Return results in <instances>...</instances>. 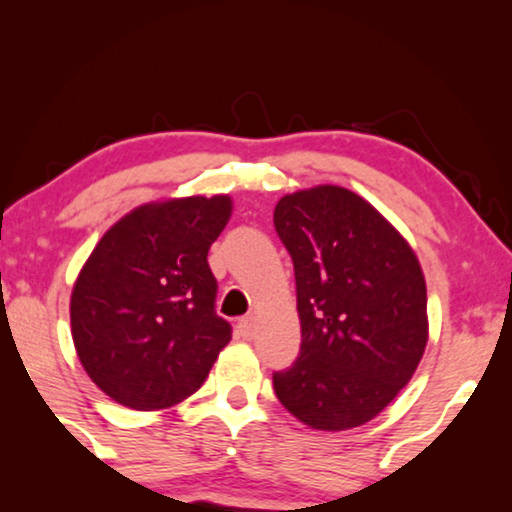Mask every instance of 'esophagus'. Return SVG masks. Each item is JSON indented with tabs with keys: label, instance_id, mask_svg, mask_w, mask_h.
I'll return each instance as SVG.
<instances>
[{
	"label": "esophagus",
	"instance_id": "obj_1",
	"mask_svg": "<svg viewBox=\"0 0 512 512\" xmlns=\"http://www.w3.org/2000/svg\"><path fill=\"white\" fill-rule=\"evenodd\" d=\"M237 328H240V335L242 338H251L254 335V328H256V317L254 314H249V317H242L240 324H237Z\"/></svg>",
	"mask_w": 512,
	"mask_h": 512
}]
</instances>
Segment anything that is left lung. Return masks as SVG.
<instances>
[{
  "mask_svg": "<svg viewBox=\"0 0 512 512\" xmlns=\"http://www.w3.org/2000/svg\"><path fill=\"white\" fill-rule=\"evenodd\" d=\"M275 230L296 272L300 354L272 375L279 403L319 431L380 415L422 361L426 282L405 237L342 186L284 195Z\"/></svg>",
  "mask_w": 512,
  "mask_h": 512,
  "instance_id": "1",
  "label": "left lung"
}]
</instances>
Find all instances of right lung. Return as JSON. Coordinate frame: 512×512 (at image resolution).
Listing matches in <instances>:
<instances>
[{
    "instance_id": "right-lung-1",
    "label": "right lung",
    "mask_w": 512,
    "mask_h": 512,
    "mask_svg": "<svg viewBox=\"0 0 512 512\" xmlns=\"http://www.w3.org/2000/svg\"><path fill=\"white\" fill-rule=\"evenodd\" d=\"M230 212L228 195L149 202L116 221L83 263L69 303L74 347L116 403L172 408L202 387L230 342L207 263Z\"/></svg>"
}]
</instances>
